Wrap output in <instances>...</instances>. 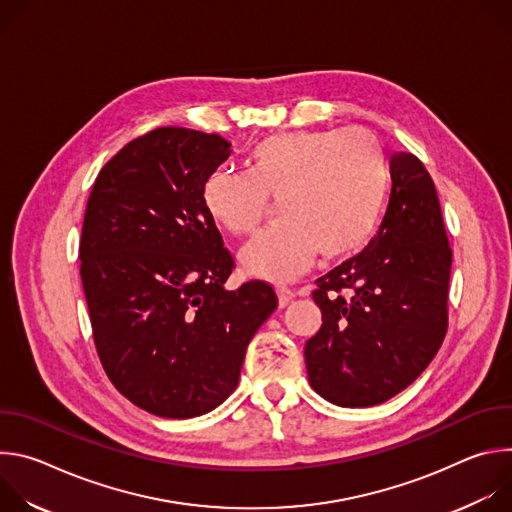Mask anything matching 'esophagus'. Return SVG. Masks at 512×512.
<instances>
[{
  "label": "esophagus",
  "mask_w": 512,
  "mask_h": 512,
  "mask_svg": "<svg viewBox=\"0 0 512 512\" xmlns=\"http://www.w3.org/2000/svg\"><path fill=\"white\" fill-rule=\"evenodd\" d=\"M277 298H279V306H287L291 300H296V291L289 287H277Z\"/></svg>",
  "instance_id": "obj_1"
}]
</instances>
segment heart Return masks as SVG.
I'll return each instance as SVG.
<instances>
[{"mask_svg": "<svg viewBox=\"0 0 512 512\" xmlns=\"http://www.w3.org/2000/svg\"><path fill=\"white\" fill-rule=\"evenodd\" d=\"M249 174L214 170L202 186L212 221L253 233L279 200L281 223L241 251L247 273L289 281L316 257L342 259L367 245L385 212L391 172L383 141L367 127L273 133L249 154Z\"/></svg>", "mask_w": 512, "mask_h": 512, "instance_id": "b5f03b06", "label": "heart"}]
</instances>
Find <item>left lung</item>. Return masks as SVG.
<instances>
[{
    "label": "left lung",
    "mask_w": 512,
    "mask_h": 512,
    "mask_svg": "<svg viewBox=\"0 0 512 512\" xmlns=\"http://www.w3.org/2000/svg\"><path fill=\"white\" fill-rule=\"evenodd\" d=\"M379 233L318 279L322 326L306 342L312 389L340 407H371L407 389L448 332L452 247L435 184L413 156L391 158Z\"/></svg>",
    "instance_id": "1"
}]
</instances>
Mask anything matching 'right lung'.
<instances>
[{"label":"right lung","mask_w":512,"mask_h":512,"mask_svg":"<svg viewBox=\"0 0 512 512\" xmlns=\"http://www.w3.org/2000/svg\"><path fill=\"white\" fill-rule=\"evenodd\" d=\"M229 148L216 133L158 127L103 166L87 202L79 257L95 348L115 389L158 417L221 405L277 308L267 281L225 289L235 257L202 186Z\"/></svg>","instance_id":"add662e5"}]
</instances>
